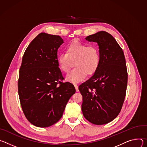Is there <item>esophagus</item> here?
I'll return each mask as SVG.
<instances>
[{
  "label": "esophagus",
  "instance_id": "34e87169",
  "mask_svg": "<svg viewBox=\"0 0 147 147\" xmlns=\"http://www.w3.org/2000/svg\"><path fill=\"white\" fill-rule=\"evenodd\" d=\"M74 86H75V89H76V92H78V91H79V89H78V85L75 84V85H74Z\"/></svg>",
  "mask_w": 147,
  "mask_h": 147
}]
</instances>
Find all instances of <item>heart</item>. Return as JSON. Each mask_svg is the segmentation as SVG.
<instances>
[{
    "mask_svg": "<svg viewBox=\"0 0 147 147\" xmlns=\"http://www.w3.org/2000/svg\"><path fill=\"white\" fill-rule=\"evenodd\" d=\"M60 69L68 73L66 79L72 83H78L85 78L86 75H93L98 69L100 63V53L98 48L93 45L75 40L66 47V53L61 54L58 58Z\"/></svg>",
    "mask_w": 147,
    "mask_h": 147,
    "instance_id": "b5f03b06",
    "label": "heart"
}]
</instances>
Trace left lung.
I'll list each match as a JSON object with an SVG mask.
<instances>
[{"instance_id":"8db88e82","label":"left lung","mask_w":147,"mask_h":147,"mask_svg":"<svg viewBox=\"0 0 147 147\" xmlns=\"http://www.w3.org/2000/svg\"><path fill=\"white\" fill-rule=\"evenodd\" d=\"M86 40L98 44L100 63L93 75L79 86L83 97L82 111L91 123L105 124L117 117L124 101L128 80L125 59L116 40L106 31Z\"/></svg>"}]
</instances>
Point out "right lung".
I'll return each instance as SVG.
<instances>
[{
	"mask_svg": "<svg viewBox=\"0 0 147 147\" xmlns=\"http://www.w3.org/2000/svg\"><path fill=\"white\" fill-rule=\"evenodd\" d=\"M63 43L59 36L39 34L27 47L22 58L18 92L24 116L38 127H50L62 117L74 86L63 82L57 51Z\"/></svg>",
	"mask_w": 147,
	"mask_h": 147,
	"instance_id": "1",
	"label": "right lung"
}]
</instances>
